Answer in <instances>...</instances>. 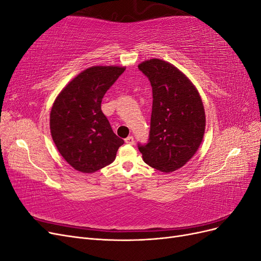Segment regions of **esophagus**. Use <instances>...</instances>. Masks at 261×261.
Masks as SVG:
<instances>
[{"label": "esophagus", "instance_id": "obj_1", "mask_svg": "<svg viewBox=\"0 0 261 261\" xmlns=\"http://www.w3.org/2000/svg\"><path fill=\"white\" fill-rule=\"evenodd\" d=\"M125 143L128 145H133L134 144V137L133 136H128L127 138H125Z\"/></svg>", "mask_w": 261, "mask_h": 261}]
</instances>
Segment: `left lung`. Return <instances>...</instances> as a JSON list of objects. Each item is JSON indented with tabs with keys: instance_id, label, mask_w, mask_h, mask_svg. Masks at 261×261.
Wrapping results in <instances>:
<instances>
[{
	"instance_id": "8db88e82",
	"label": "left lung",
	"mask_w": 261,
	"mask_h": 261,
	"mask_svg": "<svg viewBox=\"0 0 261 261\" xmlns=\"http://www.w3.org/2000/svg\"><path fill=\"white\" fill-rule=\"evenodd\" d=\"M152 87L148 143L138 144L144 161L161 172L183 167L198 150L206 116L198 91L170 63L152 59L138 65Z\"/></svg>"
}]
</instances>
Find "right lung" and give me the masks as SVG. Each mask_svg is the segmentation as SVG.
<instances>
[{"mask_svg": "<svg viewBox=\"0 0 261 261\" xmlns=\"http://www.w3.org/2000/svg\"><path fill=\"white\" fill-rule=\"evenodd\" d=\"M124 70L118 66L87 68L54 101L51 135L59 152L77 171L92 173L111 164L124 144L101 110L102 98Z\"/></svg>", "mask_w": 261, "mask_h": 261, "instance_id": "1", "label": "right lung"}]
</instances>
